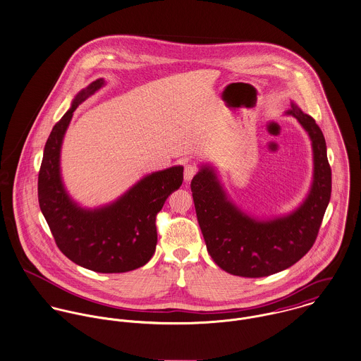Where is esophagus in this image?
Returning <instances> with one entry per match:
<instances>
[{
	"mask_svg": "<svg viewBox=\"0 0 361 361\" xmlns=\"http://www.w3.org/2000/svg\"><path fill=\"white\" fill-rule=\"evenodd\" d=\"M197 173V166L193 164L185 165V172H183V178L185 182H190L193 179V176Z\"/></svg>",
	"mask_w": 361,
	"mask_h": 361,
	"instance_id": "esophagus-1",
	"label": "esophagus"
}]
</instances>
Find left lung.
<instances>
[{
	"instance_id": "1",
	"label": "left lung",
	"mask_w": 361,
	"mask_h": 361,
	"mask_svg": "<svg viewBox=\"0 0 361 361\" xmlns=\"http://www.w3.org/2000/svg\"><path fill=\"white\" fill-rule=\"evenodd\" d=\"M286 114L295 117L307 132L313 152V180L294 211L271 219L248 215L231 201L212 165H201L192 180L207 251L230 274L255 279L288 269L313 247L327 209L331 168L324 135L294 102Z\"/></svg>"
}]
</instances>
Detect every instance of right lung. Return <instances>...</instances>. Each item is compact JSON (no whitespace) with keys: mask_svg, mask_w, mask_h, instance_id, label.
Here are the masks:
<instances>
[{"mask_svg":"<svg viewBox=\"0 0 361 361\" xmlns=\"http://www.w3.org/2000/svg\"><path fill=\"white\" fill-rule=\"evenodd\" d=\"M99 78L81 90L55 124L38 173V202L59 250L85 269L124 273L150 261L157 245L156 216L183 182V166L152 172L123 196L98 208H84L68 196L61 173V150L74 110L104 85Z\"/></svg>","mask_w":361,"mask_h":361,"instance_id":"right-lung-1","label":"right lung"}]
</instances>
